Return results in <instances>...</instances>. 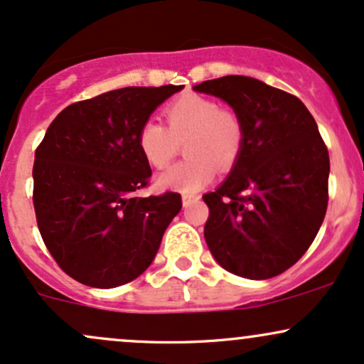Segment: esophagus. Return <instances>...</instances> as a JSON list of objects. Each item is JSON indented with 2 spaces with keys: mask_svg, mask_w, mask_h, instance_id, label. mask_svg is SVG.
Segmentation results:
<instances>
[{
  "mask_svg": "<svg viewBox=\"0 0 364 364\" xmlns=\"http://www.w3.org/2000/svg\"><path fill=\"white\" fill-rule=\"evenodd\" d=\"M200 196L198 195H183V207L191 205L193 202H198Z\"/></svg>",
  "mask_w": 364,
  "mask_h": 364,
  "instance_id": "34e87169",
  "label": "esophagus"
}]
</instances>
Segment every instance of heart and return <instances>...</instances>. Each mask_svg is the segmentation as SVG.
<instances>
[{"mask_svg": "<svg viewBox=\"0 0 364 364\" xmlns=\"http://www.w3.org/2000/svg\"><path fill=\"white\" fill-rule=\"evenodd\" d=\"M162 114L166 127L145 121L136 133L140 156L150 168L162 171L186 140L185 154L190 159L159 176V186L196 193L214 179L217 168L229 171L240 159L245 127L236 111L220 107L205 95L185 94L171 101Z\"/></svg>", "mask_w": 364, "mask_h": 364, "instance_id": "heart-1", "label": "heart"}]
</instances>
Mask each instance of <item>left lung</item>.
<instances>
[{
  "label": "left lung",
  "instance_id": "left-lung-1",
  "mask_svg": "<svg viewBox=\"0 0 364 364\" xmlns=\"http://www.w3.org/2000/svg\"><path fill=\"white\" fill-rule=\"evenodd\" d=\"M193 90L240 114L241 156L228 179L203 195L205 241L228 272L270 279L286 272L315 240L328 203V150L296 95L257 78L228 75Z\"/></svg>",
  "mask_w": 364,
  "mask_h": 364
}]
</instances>
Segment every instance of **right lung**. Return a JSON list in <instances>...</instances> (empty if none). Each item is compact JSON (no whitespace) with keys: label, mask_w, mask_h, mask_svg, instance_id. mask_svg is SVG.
Instances as JSON below:
<instances>
[{"label":"right lung","mask_w":364,"mask_h":364,"mask_svg":"<svg viewBox=\"0 0 364 364\" xmlns=\"http://www.w3.org/2000/svg\"><path fill=\"white\" fill-rule=\"evenodd\" d=\"M183 85L124 87L70 104L36 150L34 208L46 248L90 287L123 286L149 269L181 195L136 196L150 166L136 133Z\"/></svg>","instance_id":"1"}]
</instances>
